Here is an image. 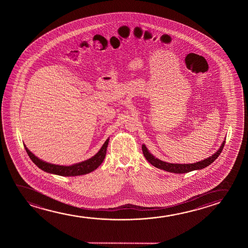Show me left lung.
I'll return each instance as SVG.
<instances>
[{"label":"left lung","instance_id":"obj_1","mask_svg":"<svg viewBox=\"0 0 248 248\" xmlns=\"http://www.w3.org/2000/svg\"><path fill=\"white\" fill-rule=\"evenodd\" d=\"M224 144H225V138H224V141L221 144L220 147L212 156L207 157L206 159L202 160L200 162H197V163H188V164L187 163L180 164V163H167V162L158 159V158H156V157L153 156L152 153H150L144 144L142 145V152L144 156L146 157V159L152 165L156 167L157 169L164 170V171H167V172H170V173H185L190 172V171H193V170H202L204 168L209 166L211 163L217 159V156L220 155L221 152L223 151V148H224Z\"/></svg>","mask_w":248,"mask_h":248}]
</instances>
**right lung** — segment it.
<instances>
[{
  "mask_svg": "<svg viewBox=\"0 0 248 248\" xmlns=\"http://www.w3.org/2000/svg\"><path fill=\"white\" fill-rule=\"evenodd\" d=\"M109 138L107 139L104 144L102 145L101 149L99 150L98 153L95 155L89 158V159L80 162V163H75L73 165L69 166H64V165H58V164H53V163H46L43 160L40 159L39 157L34 156L33 153H31L30 150L28 149L26 146L24 145V148L27 152L28 155L31 157V159L33 161V163L40 168L41 170H43L46 173H53L57 175H61V176H78V175H84L86 173H91L92 171L96 170L101 164H102L103 160L105 158L106 153H107V148L108 145Z\"/></svg>",
  "mask_w": 248,
  "mask_h": 248,
  "instance_id": "right-lung-1",
  "label": "right lung"
}]
</instances>
